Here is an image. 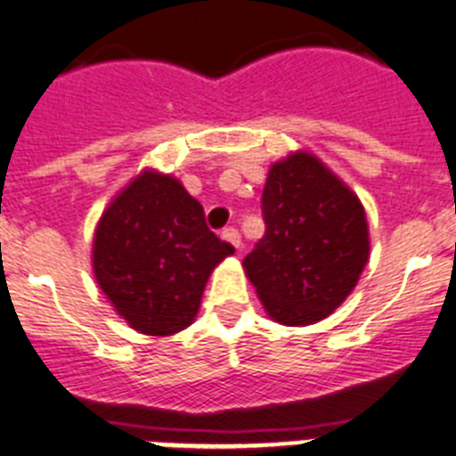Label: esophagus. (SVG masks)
<instances>
[{
    "label": "esophagus",
    "instance_id": "1",
    "mask_svg": "<svg viewBox=\"0 0 456 456\" xmlns=\"http://www.w3.org/2000/svg\"><path fill=\"white\" fill-rule=\"evenodd\" d=\"M221 237H224L225 241H231V244H232V247H235V248H240L241 237H240V231H237V228H232V225H228V228H224V231H221Z\"/></svg>",
    "mask_w": 456,
    "mask_h": 456
}]
</instances>
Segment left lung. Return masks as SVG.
Returning <instances> with one entry per match:
<instances>
[{
	"label": "left lung",
	"mask_w": 456,
	"mask_h": 456,
	"mask_svg": "<svg viewBox=\"0 0 456 456\" xmlns=\"http://www.w3.org/2000/svg\"><path fill=\"white\" fill-rule=\"evenodd\" d=\"M260 203L265 235L244 269L265 310L288 326L324 320L368 263L363 205L308 152L273 164Z\"/></svg>",
	"instance_id": "8db88e82"
}]
</instances>
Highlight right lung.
<instances>
[{
	"label": "right lung",
	"instance_id": "right-lung-1",
	"mask_svg": "<svg viewBox=\"0 0 456 456\" xmlns=\"http://www.w3.org/2000/svg\"><path fill=\"white\" fill-rule=\"evenodd\" d=\"M232 251L178 180L146 171L100 219L93 269L132 329L171 336L191 324L209 273Z\"/></svg>",
	"mask_w": 456,
	"mask_h": 456
}]
</instances>
